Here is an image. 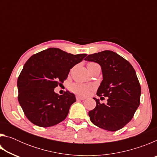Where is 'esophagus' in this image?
<instances>
[{
  "label": "esophagus",
  "instance_id": "obj_1",
  "mask_svg": "<svg viewBox=\"0 0 157 157\" xmlns=\"http://www.w3.org/2000/svg\"><path fill=\"white\" fill-rule=\"evenodd\" d=\"M76 99H77V100H83L85 99V98H82V97H80V96H79V95H77V96H76Z\"/></svg>",
  "mask_w": 157,
  "mask_h": 157
}]
</instances>
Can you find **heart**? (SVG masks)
I'll use <instances>...</instances> for the list:
<instances>
[{"label": "heart", "instance_id": "heart-1", "mask_svg": "<svg viewBox=\"0 0 157 157\" xmlns=\"http://www.w3.org/2000/svg\"><path fill=\"white\" fill-rule=\"evenodd\" d=\"M70 89L75 94L81 96H86L88 95L90 90L91 89V86L82 83H74L71 85Z\"/></svg>", "mask_w": 157, "mask_h": 157}]
</instances>
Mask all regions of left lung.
Instances as JSON below:
<instances>
[{
  "mask_svg": "<svg viewBox=\"0 0 157 157\" xmlns=\"http://www.w3.org/2000/svg\"><path fill=\"white\" fill-rule=\"evenodd\" d=\"M84 60L101 66L103 79L97 95L108 97L107 104L94 98L96 106L89 112L90 120L108 131L122 129L132 120L140 105L141 89L136 71L128 61L111 50L89 55Z\"/></svg>",
  "mask_w": 157,
  "mask_h": 157,
  "instance_id": "left-lung-1",
  "label": "left lung"
}]
</instances>
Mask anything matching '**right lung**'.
Listing matches in <instances>:
<instances>
[{"label": "right lung", "instance_id": "obj_1", "mask_svg": "<svg viewBox=\"0 0 157 157\" xmlns=\"http://www.w3.org/2000/svg\"><path fill=\"white\" fill-rule=\"evenodd\" d=\"M86 55L50 48L29 58L18 77L17 86L18 102L31 123L48 127L66 118L76 101L75 95L68 91L59 95L54 89L67 78L71 68Z\"/></svg>", "mask_w": 157, "mask_h": 157}]
</instances>
